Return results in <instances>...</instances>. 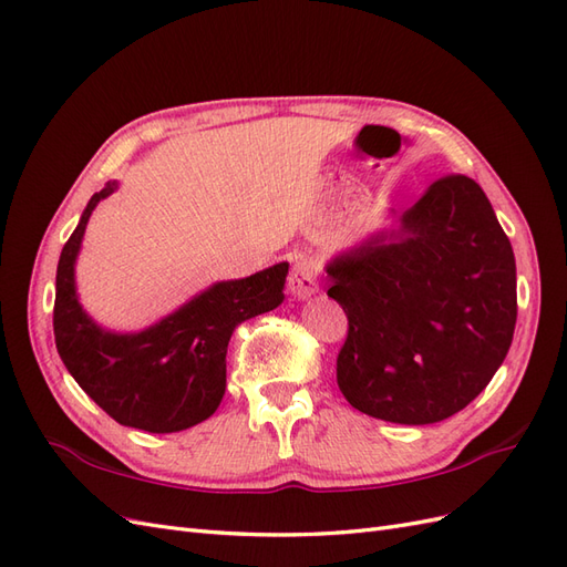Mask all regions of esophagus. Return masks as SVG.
<instances>
[{"mask_svg": "<svg viewBox=\"0 0 567 567\" xmlns=\"http://www.w3.org/2000/svg\"><path fill=\"white\" fill-rule=\"evenodd\" d=\"M288 290L298 300L315 296L319 290V262L312 257H302L288 274Z\"/></svg>", "mask_w": 567, "mask_h": 567, "instance_id": "obj_1", "label": "esophagus"}]
</instances>
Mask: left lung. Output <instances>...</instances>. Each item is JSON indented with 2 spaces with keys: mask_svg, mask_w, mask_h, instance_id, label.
<instances>
[{
  "mask_svg": "<svg viewBox=\"0 0 567 567\" xmlns=\"http://www.w3.org/2000/svg\"><path fill=\"white\" fill-rule=\"evenodd\" d=\"M326 271L348 317L338 388L362 414L444 421L502 367L518 317L516 257L471 177H440L398 231L371 236Z\"/></svg>",
  "mask_w": 567,
  "mask_h": 567,
  "instance_id": "left-lung-1",
  "label": "left lung"
}]
</instances>
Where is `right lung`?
I'll return each mask as SVG.
<instances>
[{
	"label": "right lung",
	"instance_id": "1",
	"mask_svg": "<svg viewBox=\"0 0 567 567\" xmlns=\"http://www.w3.org/2000/svg\"><path fill=\"white\" fill-rule=\"evenodd\" d=\"M106 184L84 208L56 269L54 338L78 385L120 425L146 433L186 431L215 414L227 388V348L238 323L284 300L288 262L238 281H219L142 333L101 331L75 296V257Z\"/></svg>",
	"mask_w": 567,
	"mask_h": 567
}]
</instances>
